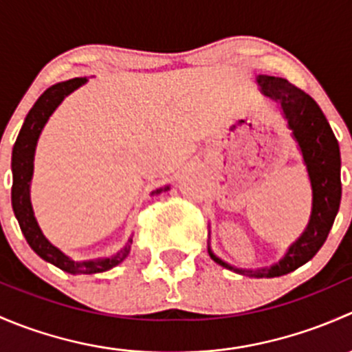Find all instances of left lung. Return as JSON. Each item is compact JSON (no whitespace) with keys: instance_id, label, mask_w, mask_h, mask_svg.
Masks as SVG:
<instances>
[{"instance_id":"obj_1","label":"left lung","mask_w":352,"mask_h":352,"mask_svg":"<svg viewBox=\"0 0 352 352\" xmlns=\"http://www.w3.org/2000/svg\"><path fill=\"white\" fill-rule=\"evenodd\" d=\"M261 94L274 100L281 109L291 136L307 166L311 186V212L307 228L287 247L286 254L271 267L242 269L228 264L208 245L209 257L225 269L250 278H279L301 267L315 257L327 240L330 228L339 212L342 186H340V150L332 127L317 102L285 78L258 74Z\"/></svg>"}]
</instances>
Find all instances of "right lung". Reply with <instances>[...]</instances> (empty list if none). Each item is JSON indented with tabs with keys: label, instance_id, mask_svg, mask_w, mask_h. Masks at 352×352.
<instances>
[{
	"label": "right lung",
	"instance_id": "1",
	"mask_svg": "<svg viewBox=\"0 0 352 352\" xmlns=\"http://www.w3.org/2000/svg\"><path fill=\"white\" fill-rule=\"evenodd\" d=\"M87 81L88 78H73V80L61 81V83H56L51 88H47L38 97L34 107L28 110L12 151V206L25 240H27V243L30 245V248L38 257L59 267L61 271L69 272V274H97V272L109 271V269L119 265L129 255L131 243H133V236H131L127 243L117 254L110 255V257L90 258V261H73L69 255H66L65 252L59 250L56 245H52L45 239L41 226H38L37 218L34 214V208H32L30 184L32 177H34L35 148H37V141L41 138L42 129L47 124L49 117L54 113V110L61 105V102L65 100L67 95L73 94L80 87H83ZM168 189L170 186L160 187V189L151 192V196H158V194L165 192Z\"/></svg>",
	"mask_w": 352,
	"mask_h": 352
}]
</instances>
